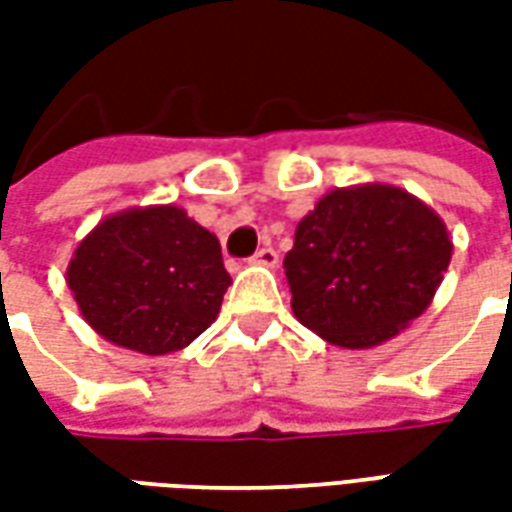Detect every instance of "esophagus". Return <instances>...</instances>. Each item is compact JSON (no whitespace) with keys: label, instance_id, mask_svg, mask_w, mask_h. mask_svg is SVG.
I'll return each instance as SVG.
<instances>
[{"label":"esophagus","instance_id":"esophagus-1","mask_svg":"<svg viewBox=\"0 0 512 512\" xmlns=\"http://www.w3.org/2000/svg\"><path fill=\"white\" fill-rule=\"evenodd\" d=\"M252 263H255V266H268V268L277 266L279 263L277 249H274V246H260L255 255H252Z\"/></svg>","mask_w":512,"mask_h":512}]
</instances>
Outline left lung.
<instances>
[{"label":"left lung","mask_w":512,"mask_h":512,"mask_svg":"<svg viewBox=\"0 0 512 512\" xmlns=\"http://www.w3.org/2000/svg\"><path fill=\"white\" fill-rule=\"evenodd\" d=\"M447 227L395 186L326 194L285 255L290 307L343 348H370L419 318L450 266Z\"/></svg>","instance_id":"left-lung-1"}]
</instances>
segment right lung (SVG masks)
Instances as JSON below:
<instances>
[{"label": "right lung", "instance_id": "add662e5", "mask_svg": "<svg viewBox=\"0 0 512 512\" xmlns=\"http://www.w3.org/2000/svg\"><path fill=\"white\" fill-rule=\"evenodd\" d=\"M68 288L109 343L161 356L216 321L230 274L216 235L175 205H158L98 224L73 255Z\"/></svg>", "mask_w": 512, "mask_h": 512}]
</instances>
